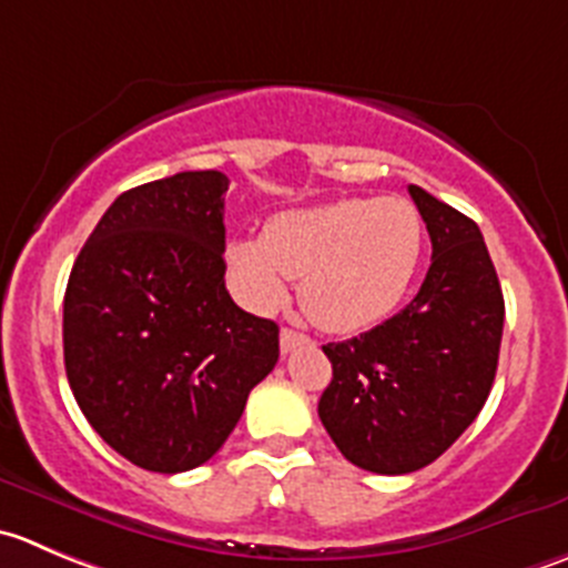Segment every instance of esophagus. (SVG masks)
Returning <instances> with one entry per match:
<instances>
[{"mask_svg":"<svg viewBox=\"0 0 568 568\" xmlns=\"http://www.w3.org/2000/svg\"><path fill=\"white\" fill-rule=\"evenodd\" d=\"M302 344H311V338H307L305 333H296V329L291 327L280 329V349H283V355H288L291 349H296V346Z\"/></svg>","mask_w":568,"mask_h":568,"instance_id":"1","label":"esophagus"}]
</instances>
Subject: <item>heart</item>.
<instances>
[{"label": "heart", "instance_id": "1", "mask_svg": "<svg viewBox=\"0 0 568 568\" xmlns=\"http://www.w3.org/2000/svg\"><path fill=\"white\" fill-rule=\"evenodd\" d=\"M427 233L402 196H349L268 219L257 239L227 244L233 288L252 311H277L291 277L302 305L329 333L377 327L410 294Z\"/></svg>", "mask_w": 568, "mask_h": 568}]
</instances>
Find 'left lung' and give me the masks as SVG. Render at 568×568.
<instances>
[{
	"mask_svg": "<svg viewBox=\"0 0 568 568\" xmlns=\"http://www.w3.org/2000/svg\"><path fill=\"white\" fill-rule=\"evenodd\" d=\"M433 241L418 294L388 322L322 346L333 379L318 418L349 464L407 475L447 453L491 394L505 300L480 227L418 185Z\"/></svg>",
	"mask_w": 568,
	"mask_h": 568,
	"instance_id": "obj_1",
	"label": "left lung"
}]
</instances>
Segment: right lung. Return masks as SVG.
I'll return each instance as SVG.
<instances>
[{"mask_svg":"<svg viewBox=\"0 0 568 568\" xmlns=\"http://www.w3.org/2000/svg\"><path fill=\"white\" fill-rule=\"evenodd\" d=\"M222 172L124 191L71 268L65 377L108 447L146 471L211 460L280 357V329L224 285Z\"/></svg>","mask_w":568,"mask_h":568,"instance_id":"obj_1","label":"right lung"}]
</instances>
